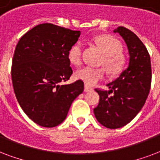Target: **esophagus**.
Segmentation results:
<instances>
[{"label": "esophagus", "mask_w": 160, "mask_h": 160, "mask_svg": "<svg viewBox=\"0 0 160 160\" xmlns=\"http://www.w3.org/2000/svg\"><path fill=\"white\" fill-rule=\"evenodd\" d=\"M92 90V88L91 87L88 86V85H85V87H84V92H90Z\"/></svg>", "instance_id": "esophagus-1"}]
</instances>
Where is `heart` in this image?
<instances>
[{
	"instance_id": "b5f03b06",
	"label": "heart",
	"mask_w": 160,
	"mask_h": 160,
	"mask_svg": "<svg viewBox=\"0 0 160 160\" xmlns=\"http://www.w3.org/2000/svg\"><path fill=\"white\" fill-rule=\"evenodd\" d=\"M96 42L102 48L105 52L103 64L108 71L112 74L118 73L123 68L126 59L121 50L122 46L116 38L111 36H100L96 38ZM83 45L78 42L72 46L68 52V59L72 64L75 66L81 65L82 62ZM75 77L82 80L88 85H94L105 78V71L102 68H96L86 66L77 70Z\"/></svg>"
}]
</instances>
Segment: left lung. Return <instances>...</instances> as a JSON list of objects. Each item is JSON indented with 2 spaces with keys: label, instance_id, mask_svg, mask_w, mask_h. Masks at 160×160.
Masks as SVG:
<instances>
[{
  "label": "left lung",
  "instance_id": "left-lung-1",
  "mask_svg": "<svg viewBox=\"0 0 160 160\" xmlns=\"http://www.w3.org/2000/svg\"><path fill=\"white\" fill-rule=\"evenodd\" d=\"M113 32L127 44L129 62L115 81L108 84V91L96 88L99 103L93 109L97 120L108 128H118L134 118L145 103L151 86L150 57L147 48L130 30L118 27Z\"/></svg>",
  "mask_w": 160,
  "mask_h": 160
}]
</instances>
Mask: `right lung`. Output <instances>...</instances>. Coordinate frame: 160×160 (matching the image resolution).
Here are the masks:
<instances>
[{
    "mask_svg": "<svg viewBox=\"0 0 160 160\" xmlns=\"http://www.w3.org/2000/svg\"><path fill=\"white\" fill-rule=\"evenodd\" d=\"M80 34L43 23L25 33L16 47L12 65L16 98L29 118L42 127L62 123L72 102L83 92L82 80L59 85L72 74L68 52Z\"/></svg>",
    "mask_w": 160,
    "mask_h": 160,
    "instance_id": "obj_1",
    "label": "right lung"
}]
</instances>
